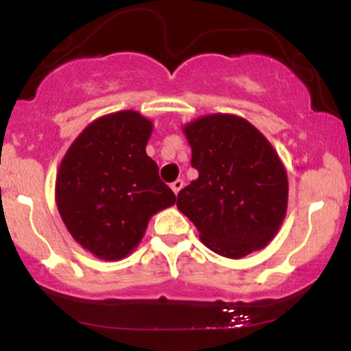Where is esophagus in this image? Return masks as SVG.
<instances>
[{
    "label": "esophagus",
    "mask_w": 351,
    "mask_h": 351,
    "mask_svg": "<svg viewBox=\"0 0 351 351\" xmlns=\"http://www.w3.org/2000/svg\"><path fill=\"white\" fill-rule=\"evenodd\" d=\"M181 188H183V180H176V181H173V183H171V189H173V193H175V195H178Z\"/></svg>",
    "instance_id": "esophagus-1"
}]
</instances>
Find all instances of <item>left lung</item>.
Instances as JSON below:
<instances>
[{"instance_id": "1", "label": "left lung", "mask_w": 351, "mask_h": 351, "mask_svg": "<svg viewBox=\"0 0 351 351\" xmlns=\"http://www.w3.org/2000/svg\"><path fill=\"white\" fill-rule=\"evenodd\" d=\"M198 178L178 193L176 206L213 252L241 259L274 239L287 213L284 163L243 117L211 114L183 127Z\"/></svg>"}]
</instances>
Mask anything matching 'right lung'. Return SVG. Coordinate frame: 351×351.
Returning a JSON list of instances; mask_svg holds the SVG:
<instances>
[{
	"mask_svg": "<svg viewBox=\"0 0 351 351\" xmlns=\"http://www.w3.org/2000/svg\"><path fill=\"white\" fill-rule=\"evenodd\" d=\"M152 120L135 110L99 117L80 132L60 162L56 204L77 244L104 261L135 251L148 221L175 204L147 155Z\"/></svg>",
	"mask_w": 351,
	"mask_h": 351,
	"instance_id": "1",
	"label": "right lung"
}]
</instances>
